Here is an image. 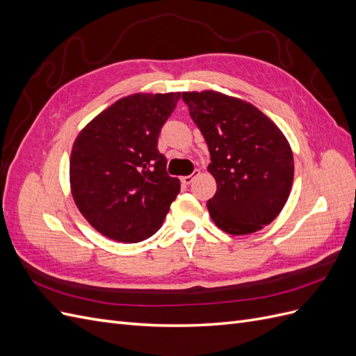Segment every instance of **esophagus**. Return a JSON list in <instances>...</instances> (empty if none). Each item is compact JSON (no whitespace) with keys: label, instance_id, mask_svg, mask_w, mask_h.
<instances>
[{"label":"esophagus","instance_id":"1","mask_svg":"<svg viewBox=\"0 0 356 356\" xmlns=\"http://www.w3.org/2000/svg\"><path fill=\"white\" fill-rule=\"evenodd\" d=\"M200 175V170L199 169H196L195 172H193V174L191 175H187V177H182L181 178V182H182V184H184V186H190L191 184V182L193 181H195V178L196 177H199Z\"/></svg>","mask_w":356,"mask_h":356}]
</instances>
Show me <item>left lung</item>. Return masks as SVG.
I'll use <instances>...</instances> for the list:
<instances>
[{
    "instance_id": "obj_1",
    "label": "left lung",
    "mask_w": 356,
    "mask_h": 356,
    "mask_svg": "<svg viewBox=\"0 0 356 356\" xmlns=\"http://www.w3.org/2000/svg\"><path fill=\"white\" fill-rule=\"evenodd\" d=\"M190 117L208 144V170L217 193L208 200L212 221L229 234L270 224L288 200L294 159L279 127L250 102L218 92H184Z\"/></svg>"
}]
</instances>
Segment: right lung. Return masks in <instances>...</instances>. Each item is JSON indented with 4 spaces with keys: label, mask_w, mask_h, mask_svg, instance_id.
<instances>
[{
    "label": "right lung",
    "mask_w": 356,
    "mask_h": 356,
    "mask_svg": "<svg viewBox=\"0 0 356 356\" xmlns=\"http://www.w3.org/2000/svg\"><path fill=\"white\" fill-rule=\"evenodd\" d=\"M181 93H135L118 99L75 139L70 181L75 204L92 227L135 243L163 224L181 184L159 152L161 127Z\"/></svg>",
    "instance_id": "right-lung-1"
}]
</instances>
